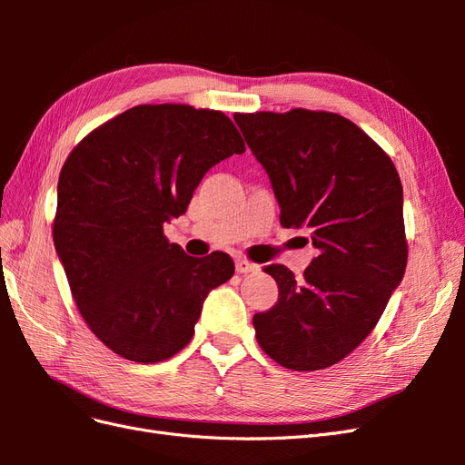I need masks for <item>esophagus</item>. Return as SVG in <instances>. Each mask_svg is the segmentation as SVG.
I'll list each match as a JSON object with an SVG mask.
<instances>
[{
	"mask_svg": "<svg viewBox=\"0 0 465 465\" xmlns=\"http://www.w3.org/2000/svg\"><path fill=\"white\" fill-rule=\"evenodd\" d=\"M258 270H260V267L256 263H252V262H248L244 258H238L236 260V272L238 273H252V272H258Z\"/></svg>",
	"mask_w": 465,
	"mask_h": 465,
	"instance_id": "1",
	"label": "esophagus"
}]
</instances>
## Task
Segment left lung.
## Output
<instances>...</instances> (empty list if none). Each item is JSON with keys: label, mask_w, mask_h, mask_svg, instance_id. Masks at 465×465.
<instances>
[{"label": "left lung", "mask_w": 465, "mask_h": 465, "mask_svg": "<svg viewBox=\"0 0 465 465\" xmlns=\"http://www.w3.org/2000/svg\"><path fill=\"white\" fill-rule=\"evenodd\" d=\"M270 176L281 224L311 231L318 256L294 279L267 265L279 301L254 314L260 347L291 371L331 367L382 316L407 263L403 188L391 159L333 112L234 114Z\"/></svg>", "instance_id": "obj_1"}]
</instances>
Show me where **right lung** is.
I'll return each instance as SVG.
<instances>
[{
	"mask_svg": "<svg viewBox=\"0 0 465 465\" xmlns=\"http://www.w3.org/2000/svg\"><path fill=\"white\" fill-rule=\"evenodd\" d=\"M217 110L142 104L91 132L58 180L54 244L91 331L135 362L184 349L211 289L234 273L213 252L192 258L163 234L211 166L244 153Z\"/></svg>",
	"mask_w": 465,
	"mask_h": 465,
	"instance_id": "right-lung-1",
	"label": "right lung"
}]
</instances>
